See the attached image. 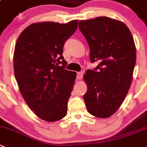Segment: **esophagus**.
I'll return each instance as SVG.
<instances>
[{"label":"esophagus","instance_id":"1","mask_svg":"<svg viewBox=\"0 0 147 147\" xmlns=\"http://www.w3.org/2000/svg\"><path fill=\"white\" fill-rule=\"evenodd\" d=\"M83 75H84V71H80V72H78L77 73V79H82Z\"/></svg>","mask_w":147,"mask_h":147}]
</instances>
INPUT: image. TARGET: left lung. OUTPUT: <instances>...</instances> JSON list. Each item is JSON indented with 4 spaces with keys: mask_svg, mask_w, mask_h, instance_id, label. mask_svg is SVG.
I'll use <instances>...</instances> for the list:
<instances>
[{
    "mask_svg": "<svg viewBox=\"0 0 147 147\" xmlns=\"http://www.w3.org/2000/svg\"><path fill=\"white\" fill-rule=\"evenodd\" d=\"M79 28L89 46L91 62H99L84 76L86 109L94 116L109 118L131 86L136 60L134 38L123 22L105 16L79 21Z\"/></svg>",
    "mask_w": 147,
    "mask_h": 147,
    "instance_id": "8db88e82",
    "label": "left lung"
}]
</instances>
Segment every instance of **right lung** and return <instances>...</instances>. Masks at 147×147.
<instances>
[{
	"label": "right lung",
	"instance_id": "add662e5",
	"mask_svg": "<svg viewBox=\"0 0 147 147\" xmlns=\"http://www.w3.org/2000/svg\"><path fill=\"white\" fill-rule=\"evenodd\" d=\"M78 20L29 25L21 33L13 53L14 75L29 108L48 122L65 116L67 104L76 77L65 69V42L75 32Z\"/></svg>",
	"mask_w": 147,
	"mask_h": 147
}]
</instances>
